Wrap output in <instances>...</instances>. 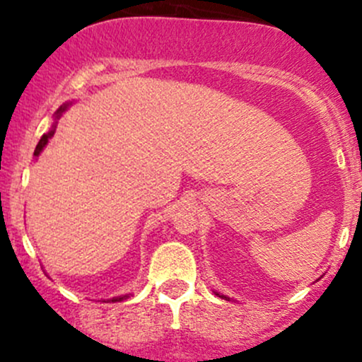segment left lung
<instances>
[{"label": "left lung", "mask_w": 362, "mask_h": 362, "mask_svg": "<svg viewBox=\"0 0 362 362\" xmlns=\"http://www.w3.org/2000/svg\"><path fill=\"white\" fill-rule=\"evenodd\" d=\"M215 295H218V296H220V298H226V300H230V298H229V296H227V295H223V293H218V291H215Z\"/></svg>", "instance_id": "8db88e82"}]
</instances>
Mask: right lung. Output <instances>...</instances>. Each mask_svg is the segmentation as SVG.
<instances>
[{
  "instance_id": "1",
  "label": "right lung",
  "mask_w": 362,
  "mask_h": 362,
  "mask_svg": "<svg viewBox=\"0 0 362 362\" xmlns=\"http://www.w3.org/2000/svg\"><path fill=\"white\" fill-rule=\"evenodd\" d=\"M69 105H72V102H66V104H62L60 105L59 109H57V112H55V121H53V124H52V128L50 130H48L47 133H45L43 136H41L40 139V142H37V146H36V149H34V158H37V156L41 154V152H43V149L45 147H47V144H48V140L52 139L53 136V133H55V128H57V123H59V119H60V116H62L64 112L67 111V109H69ZM127 298H130V295H121V296H112V298H109L107 302H121V300H127ZM105 302V300H104Z\"/></svg>"
}]
</instances>
